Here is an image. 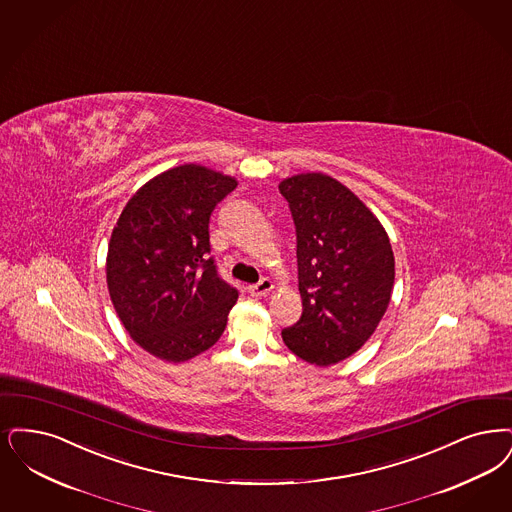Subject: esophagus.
I'll return each instance as SVG.
<instances>
[{
    "instance_id": "obj_1",
    "label": "esophagus",
    "mask_w": 512,
    "mask_h": 512,
    "mask_svg": "<svg viewBox=\"0 0 512 512\" xmlns=\"http://www.w3.org/2000/svg\"><path fill=\"white\" fill-rule=\"evenodd\" d=\"M270 289H272V282L268 278H263L261 282H257L253 286H247V293L253 295V297H265Z\"/></svg>"
}]
</instances>
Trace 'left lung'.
I'll use <instances>...</instances> for the list:
<instances>
[{
    "label": "left lung",
    "instance_id": "1",
    "mask_svg": "<svg viewBox=\"0 0 512 512\" xmlns=\"http://www.w3.org/2000/svg\"><path fill=\"white\" fill-rule=\"evenodd\" d=\"M297 236L303 314L282 329L308 364L331 366L354 354L379 326L394 284L385 228L347 186L322 173L280 183Z\"/></svg>",
    "mask_w": 512,
    "mask_h": 512
}]
</instances>
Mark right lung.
<instances>
[{"instance_id": "obj_1", "label": "right lung", "mask_w": 512, "mask_h": 512, "mask_svg": "<svg viewBox=\"0 0 512 512\" xmlns=\"http://www.w3.org/2000/svg\"><path fill=\"white\" fill-rule=\"evenodd\" d=\"M204 165L173 167L144 184L114 226L106 282L133 341L146 352L184 362L213 347L238 289L211 255L209 219L236 188Z\"/></svg>"}]
</instances>
